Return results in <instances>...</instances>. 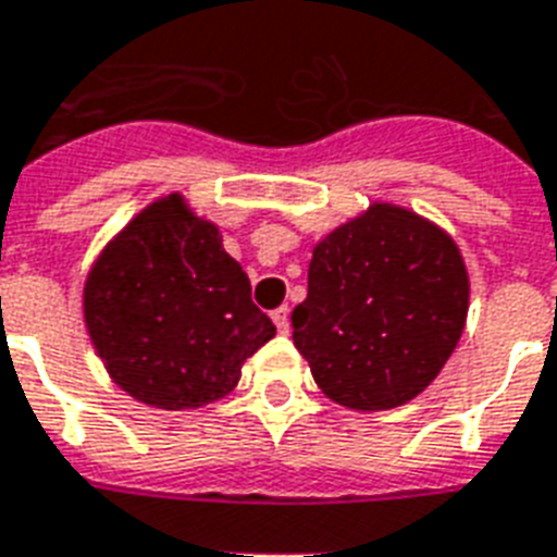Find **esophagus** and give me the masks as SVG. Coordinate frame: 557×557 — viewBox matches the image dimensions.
Instances as JSON below:
<instances>
[{"mask_svg": "<svg viewBox=\"0 0 557 557\" xmlns=\"http://www.w3.org/2000/svg\"><path fill=\"white\" fill-rule=\"evenodd\" d=\"M273 322H275V327L282 331V334H287V331H290V310L287 308L273 310Z\"/></svg>", "mask_w": 557, "mask_h": 557, "instance_id": "34e87169", "label": "esophagus"}]
</instances>
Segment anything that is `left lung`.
<instances>
[{"instance_id":"8db88e82","label":"left lung","mask_w":557,"mask_h":557,"mask_svg":"<svg viewBox=\"0 0 557 557\" xmlns=\"http://www.w3.org/2000/svg\"><path fill=\"white\" fill-rule=\"evenodd\" d=\"M471 282L456 240L395 202H372L313 247L293 343L327 398L404 407L454 355Z\"/></svg>"}]
</instances>
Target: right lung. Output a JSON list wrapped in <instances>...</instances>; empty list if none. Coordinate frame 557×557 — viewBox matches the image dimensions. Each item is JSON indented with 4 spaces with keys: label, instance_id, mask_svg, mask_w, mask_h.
<instances>
[{
    "label": "right lung",
    "instance_id": "right-lung-1",
    "mask_svg": "<svg viewBox=\"0 0 557 557\" xmlns=\"http://www.w3.org/2000/svg\"><path fill=\"white\" fill-rule=\"evenodd\" d=\"M84 322L115 386L168 412L226 398L240 366L275 337L218 223L180 191L148 202L98 252Z\"/></svg>",
    "mask_w": 557,
    "mask_h": 557
}]
</instances>
